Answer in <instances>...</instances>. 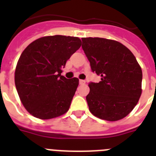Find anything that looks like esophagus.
Listing matches in <instances>:
<instances>
[{
  "label": "esophagus",
  "mask_w": 156,
  "mask_h": 156,
  "mask_svg": "<svg viewBox=\"0 0 156 156\" xmlns=\"http://www.w3.org/2000/svg\"><path fill=\"white\" fill-rule=\"evenodd\" d=\"M79 83H80V84H81V85H83V84H85V80H80V81H79Z\"/></svg>",
  "instance_id": "1"
}]
</instances>
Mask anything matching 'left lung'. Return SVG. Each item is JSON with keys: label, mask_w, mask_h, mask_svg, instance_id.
<instances>
[{"label": "left lung", "mask_w": 156, "mask_h": 156, "mask_svg": "<svg viewBox=\"0 0 156 156\" xmlns=\"http://www.w3.org/2000/svg\"><path fill=\"white\" fill-rule=\"evenodd\" d=\"M82 48L99 83H89L86 99L90 112L108 121L124 118L133 109L141 94L142 71L126 47L112 40L82 38Z\"/></svg>", "instance_id": "obj_1"}]
</instances>
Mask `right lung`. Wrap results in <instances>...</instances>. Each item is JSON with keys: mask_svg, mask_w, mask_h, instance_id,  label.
Listing matches in <instances>:
<instances>
[{"mask_svg": "<svg viewBox=\"0 0 156 156\" xmlns=\"http://www.w3.org/2000/svg\"><path fill=\"white\" fill-rule=\"evenodd\" d=\"M80 46L78 37L55 35L36 40L23 51L15 83L22 103L34 117L52 119L69 110L79 80L66 79L61 73Z\"/></svg>", "mask_w": 156, "mask_h": 156, "instance_id": "1", "label": "right lung"}]
</instances>
